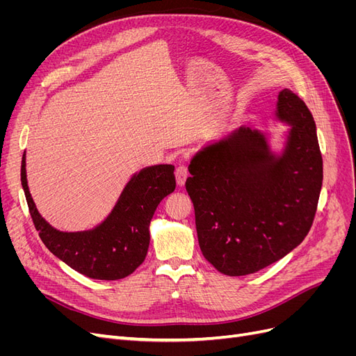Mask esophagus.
<instances>
[{
  "mask_svg": "<svg viewBox=\"0 0 356 356\" xmlns=\"http://www.w3.org/2000/svg\"><path fill=\"white\" fill-rule=\"evenodd\" d=\"M187 177H188V170H187V168H186L184 165H179V166L177 168V170H175L177 184H178L179 187L184 186V184H186V179H187Z\"/></svg>",
  "mask_w": 356,
  "mask_h": 356,
  "instance_id": "obj_1",
  "label": "esophagus"
}]
</instances>
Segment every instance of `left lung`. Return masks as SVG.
Returning <instances> with one entry per match:
<instances>
[{
  "instance_id": "8db88e82",
  "label": "left lung",
  "mask_w": 356,
  "mask_h": 356,
  "mask_svg": "<svg viewBox=\"0 0 356 356\" xmlns=\"http://www.w3.org/2000/svg\"><path fill=\"white\" fill-rule=\"evenodd\" d=\"M275 120L288 124L281 149L248 124L193 156L186 188L195 207L203 257L227 276L255 273L307 236L322 187L316 124L289 89L277 95Z\"/></svg>"
}]
</instances>
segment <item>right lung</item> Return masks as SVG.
Listing matches in <instances>:
<instances>
[{"mask_svg": "<svg viewBox=\"0 0 356 356\" xmlns=\"http://www.w3.org/2000/svg\"><path fill=\"white\" fill-rule=\"evenodd\" d=\"M175 166H147L131 177L106 218L90 230L60 232L41 217L29 193L26 154L20 181L29 213L47 250L79 273L117 281L143 264L149 245V222L159 203L175 190Z\"/></svg>", "mask_w": 356, "mask_h": 356, "instance_id": "right-lung-1", "label": "right lung"}]
</instances>
